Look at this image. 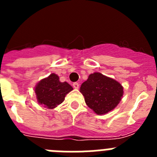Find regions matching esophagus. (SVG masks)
<instances>
[{
    "label": "esophagus",
    "mask_w": 157,
    "mask_h": 157,
    "mask_svg": "<svg viewBox=\"0 0 157 157\" xmlns=\"http://www.w3.org/2000/svg\"><path fill=\"white\" fill-rule=\"evenodd\" d=\"M73 87H74L75 89H78V87H79V84L78 82H74L73 83Z\"/></svg>",
    "instance_id": "obj_1"
}]
</instances>
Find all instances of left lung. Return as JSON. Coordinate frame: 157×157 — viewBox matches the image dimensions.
I'll return each mask as SVG.
<instances>
[{"mask_svg": "<svg viewBox=\"0 0 157 157\" xmlns=\"http://www.w3.org/2000/svg\"><path fill=\"white\" fill-rule=\"evenodd\" d=\"M80 92L89 108L96 114L103 115L113 110L120 103L123 88L113 78L95 72L82 84Z\"/></svg>", "mask_w": 157, "mask_h": 157, "instance_id": "obj_1", "label": "left lung"}]
</instances>
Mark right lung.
Listing matches in <instances>:
<instances>
[{
	"label": "right lung",
	"instance_id": "right-lung-1",
	"mask_svg": "<svg viewBox=\"0 0 157 157\" xmlns=\"http://www.w3.org/2000/svg\"><path fill=\"white\" fill-rule=\"evenodd\" d=\"M73 90L67 82H61L56 74L43 78L35 86L37 100L40 105L52 109L64 101L65 96Z\"/></svg>",
	"mask_w": 157,
	"mask_h": 157
}]
</instances>
